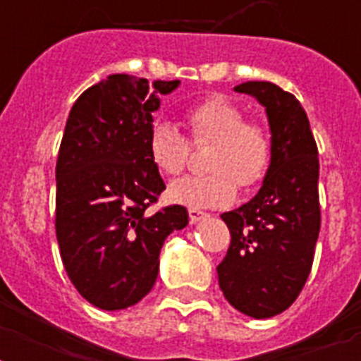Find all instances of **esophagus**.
Listing matches in <instances>:
<instances>
[{
  "label": "esophagus",
  "mask_w": 361,
  "mask_h": 361,
  "mask_svg": "<svg viewBox=\"0 0 361 361\" xmlns=\"http://www.w3.org/2000/svg\"><path fill=\"white\" fill-rule=\"evenodd\" d=\"M208 217L206 212H200V209H195V208H189V221L191 223H198V221H202Z\"/></svg>",
  "instance_id": "34e87169"
}]
</instances>
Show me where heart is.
Wrapping results in <instances>:
<instances>
[{"label": "heart", "instance_id": "heart-1", "mask_svg": "<svg viewBox=\"0 0 361 361\" xmlns=\"http://www.w3.org/2000/svg\"><path fill=\"white\" fill-rule=\"evenodd\" d=\"M191 142H212L206 169L209 174L189 176L169 187L170 202L187 208H223L243 191L258 187L271 166V138L257 121H245L243 110L223 95L202 99L185 110ZM189 142L166 121H155L147 135V155L166 178L180 176L189 161Z\"/></svg>", "mask_w": 361, "mask_h": 361}]
</instances>
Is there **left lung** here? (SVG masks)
<instances>
[{"mask_svg":"<svg viewBox=\"0 0 361 361\" xmlns=\"http://www.w3.org/2000/svg\"><path fill=\"white\" fill-rule=\"evenodd\" d=\"M234 90L266 109L274 155L257 197L221 215L231 247L217 275L232 307L269 319L296 302L313 266L320 231L319 149L292 93L271 82H245Z\"/></svg>","mask_w":361,"mask_h":361,"instance_id":"left-lung-1","label":"left lung"}]
</instances>
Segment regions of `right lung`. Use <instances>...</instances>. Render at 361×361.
<instances>
[{"label": "right lung", "instance_id": "right-lung-1", "mask_svg": "<svg viewBox=\"0 0 361 361\" xmlns=\"http://www.w3.org/2000/svg\"><path fill=\"white\" fill-rule=\"evenodd\" d=\"M180 80L110 75L71 109L56 163V236L71 283L104 311L152 290L170 232L189 223L183 206H152L166 189L147 155L159 95Z\"/></svg>", "mask_w": 361, "mask_h": 361}]
</instances>
